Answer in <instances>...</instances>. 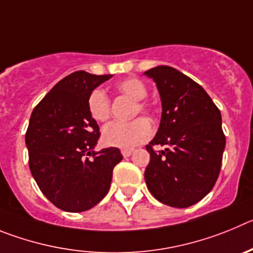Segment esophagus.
Listing matches in <instances>:
<instances>
[{
	"instance_id": "esophagus-1",
	"label": "esophagus",
	"mask_w": 253,
	"mask_h": 253,
	"mask_svg": "<svg viewBox=\"0 0 253 253\" xmlns=\"http://www.w3.org/2000/svg\"><path fill=\"white\" fill-rule=\"evenodd\" d=\"M122 155H124L125 158H128V156H131V154L133 152V150H122Z\"/></svg>"
}]
</instances>
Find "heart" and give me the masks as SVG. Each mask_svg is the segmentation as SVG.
Returning <instances> with one entry per match:
<instances>
[{"mask_svg": "<svg viewBox=\"0 0 253 253\" xmlns=\"http://www.w3.org/2000/svg\"><path fill=\"white\" fill-rule=\"evenodd\" d=\"M118 94L133 101L131 117L138 115L151 116L152 106L143 99L147 95V88L137 78H125L115 84ZM88 112L97 122H107L111 118V101L108 95L99 88L89 93L87 99ZM152 135V126L145 118H137L128 124H111L102 131V141L104 145L118 149L129 150L149 140Z\"/></svg>", "mask_w": 253, "mask_h": 253, "instance_id": "obj_1", "label": "heart"}]
</instances>
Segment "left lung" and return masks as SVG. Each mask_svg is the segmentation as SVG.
<instances>
[{
	"instance_id": "obj_1",
	"label": "left lung",
	"mask_w": 253,
	"mask_h": 253,
	"mask_svg": "<svg viewBox=\"0 0 253 253\" xmlns=\"http://www.w3.org/2000/svg\"><path fill=\"white\" fill-rule=\"evenodd\" d=\"M145 74L156 82L163 103L159 131L146 146L147 189L166 206L186 208L203 199L219 175L226 146L220 111L202 85L174 68ZM156 144L167 149L156 152Z\"/></svg>"
}]
</instances>
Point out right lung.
<instances>
[{
  "mask_svg": "<svg viewBox=\"0 0 253 253\" xmlns=\"http://www.w3.org/2000/svg\"><path fill=\"white\" fill-rule=\"evenodd\" d=\"M111 77L72 73L31 113L25 135L30 171L42 194L61 211L97 206L110 190L113 168L124 158L117 147L93 151L101 133L87 99Z\"/></svg>",
  "mask_w": 253,
  "mask_h": 253,
  "instance_id": "1",
  "label": "right lung"
}]
</instances>
